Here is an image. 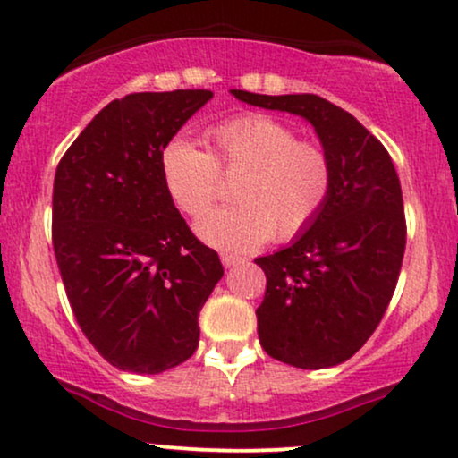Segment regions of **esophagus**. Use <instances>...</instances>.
<instances>
[{
    "mask_svg": "<svg viewBox=\"0 0 458 458\" xmlns=\"http://www.w3.org/2000/svg\"><path fill=\"white\" fill-rule=\"evenodd\" d=\"M241 260H243V259H241V256H234V254H222V262H224V267H234V265H239Z\"/></svg>",
    "mask_w": 458,
    "mask_h": 458,
    "instance_id": "1",
    "label": "esophagus"
}]
</instances>
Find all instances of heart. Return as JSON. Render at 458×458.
Returning a JSON list of instances; mask_svg holds the SVG:
<instances>
[{
    "instance_id": "heart-1",
    "label": "heart",
    "mask_w": 458,
    "mask_h": 458,
    "mask_svg": "<svg viewBox=\"0 0 458 458\" xmlns=\"http://www.w3.org/2000/svg\"><path fill=\"white\" fill-rule=\"evenodd\" d=\"M208 152L187 140L161 150V178L178 211L204 213L215 202L223 176L233 182L234 204L215 208L196 222L207 245L250 251L273 239L286 241L306 230L327 202L334 165L327 150L297 140L288 124L265 114L228 120L208 131Z\"/></svg>"
}]
</instances>
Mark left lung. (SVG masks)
Wrapping results in <instances>:
<instances>
[{
  "mask_svg": "<svg viewBox=\"0 0 458 458\" xmlns=\"http://www.w3.org/2000/svg\"><path fill=\"white\" fill-rule=\"evenodd\" d=\"M239 101L301 115L334 165L323 211L280 251L256 259L267 276L259 338L273 360L303 370L353 357L381 323L401 273L403 191L383 144L317 94L230 90Z\"/></svg>",
  "mask_w": 458,
  "mask_h": 458,
  "instance_id": "obj_1",
  "label": "left lung"
}]
</instances>
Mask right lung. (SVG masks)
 I'll list each match as a JSON object with an SVG mask.
<instances>
[{
	"instance_id": "right-lung-1",
	"label": "right lung",
	"mask_w": 458,
	"mask_h": 458,
	"mask_svg": "<svg viewBox=\"0 0 458 458\" xmlns=\"http://www.w3.org/2000/svg\"><path fill=\"white\" fill-rule=\"evenodd\" d=\"M211 90L138 92L92 118L54 181V250L86 338L109 364L159 375L198 349V314L222 280L217 251L167 196L161 150Z\"/></svg>"
}]
</instances>
